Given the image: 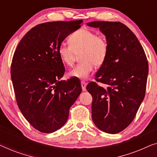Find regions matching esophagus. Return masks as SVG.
<instances>
[{
  "label": "esophagus",
  "mask_w": 157,
  "mask_h": 157,
  "mask_svg": "<svg viewBox=\"0 0 157 157\" xmlns=\"http://www.w3.org/2000/svg\"><path fill=\"white\" fill-rule=\"evenodd\" d=\"M86 83H85L84 81H81V88H82V91H86Z\"/></svg>",
  "instance_id": "obj_1"
}]
</instances>
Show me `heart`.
Masks as SVG:
<instances>
[{
	"mask_svg": "<svg viewBox=\"0 0 157 157\" xmlns=\"http://www.w3.org/2000/svg\"><path fill=\"white\" fill-rule=\"evenodd\" d=\"M70 45L61 44L58 49L62 62L72 66L77 55L80 54V63L74 66L68 76L81 80H86L94 70V66L99 67L106 61L109 51V44L106 37L97 35L91 30L82 29L72 33L68 38Z\"/></svg>",
	"mask_w": 157,
	"mask_h": 157,
	"instance_id": "heart-1",
	"label": "heart"
}]
</instances>
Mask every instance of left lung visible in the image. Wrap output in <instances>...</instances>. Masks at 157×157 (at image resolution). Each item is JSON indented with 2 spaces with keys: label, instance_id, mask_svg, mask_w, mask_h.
<instances>
[{
  "label": "left lung",
  "instance_id": "1",
  "mask_svg": "<svg viewBox=\"0 0 157 157\" xmlns=\"http://www.w3.org/2000/svg\"><path fill=\"white\" fill-rule=\"evenodd\" d=\"M87 25L98 28L109 44L106 59L96 79L103 88L91 82L92 119L96 127L117 134L132 123L145 96L149 66L143 47L128 28L120 22L94 21Z\"/></svg>",
  "mask_w": 157,
  "mask_h": 157
}]
</instances>
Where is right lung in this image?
<instances>
[{"instance_id": "add662e5", "label": "right lung", "mask_w": 157, "mask_h": 157, "mask_svg": "<svg viewBox=\"0 0 157 157\" xmlns=\"http://www.w3.org/2000/svg\"><path fill=\"white\" fill-rule=\"evenodd\" d=\"M82 22L36 25L23 36L14 53L10 74L17 104L25 119L40 132L61 128L82 91L76 79L60 80L65 68L58 53L61 43Z\"/></svg>"}]
</instances>
